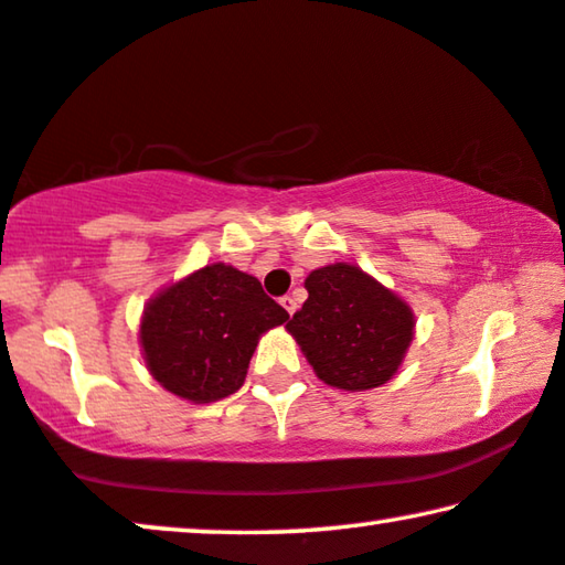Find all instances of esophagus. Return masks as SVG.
<instances>
[{"mask_svg":"<svg viewBox=\"0 0 565 565\" xmlns=\"http://www.w3.org/2000/svg\"><path fill=\"white\" fill-rule=\"evenodd\" d=\"M281 307H284L286 311H289V315H294V311H297V299L286 294V297H281Z\"/></svg>","mask_w":565,"mask_h":565,"instance_id":"esophagus-1","label":"esophagus"}]
</instances>
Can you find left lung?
I'll return each mask as SVG.
<instances>
[{
    "mask_svg": "<svg viewBox=\"0 0 565 565\" xmlns=\"http://www.w3.org/2000/svg\"><path fill=\"white\" fill-rule=\"evenodd\" d=\"M305 289L309 297L286 330L319 381L350 393L388 383L414 342L408 301L342 260L315 268Z\"/></svg>",
    "mask_w": 565,
    "mask_h": 565,
    "instance_id": "left-lung-1",
    "label": "left lung"
}]
</instances>
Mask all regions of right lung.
I'll list each match as a JSON object with an SVG mask.
<instances>
[{
  "instance_id": "obj_1",
  "label": "right lung",
  "mask_w": 565,
  "mask_h": 565,
  "mask_svg": "<svg viewBox=\"0 0 565 565\" xmlns=\"http://www.w3.org/2000/svg\"><path fill=\"white\" fill-rule=\"evenodd\" d=\"M286 319V309L266 297L256 276L217 260L147 301L141 355L164 391L190 403H213L241 388L260 334Z\"/></svg>"
}]
</instances>
